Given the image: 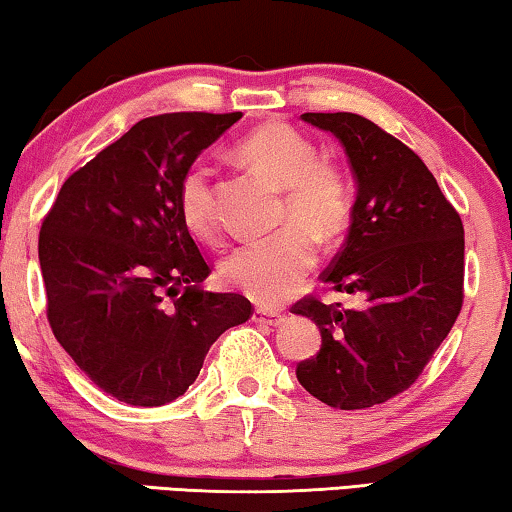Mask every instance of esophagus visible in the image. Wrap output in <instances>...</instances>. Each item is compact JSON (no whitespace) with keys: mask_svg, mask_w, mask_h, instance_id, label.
<instances>
[{"mask_svg":"<svg viewBox=\"0 0 512 512\" xmlns=\"http://www.w3.org/2000/svg\"><path fill=\"white\" fill-rule=\"evenodd\" d=\"M284 318H286L284 314H279V311H272V309H256V311H254V321H256V323L274 325V328L284 323Z\"/></svg>","mask_w":512,"mask_h":512,"instance_id":"obj_1","label":"esophagus"}]
</instances>
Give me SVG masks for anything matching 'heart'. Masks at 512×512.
<instances>
[{
  "label": "heart",
  "mask_w": 512,
  "mask_h": 512,
  "mask_svg": "<svg viewBox=\"0 0 512 512\" xmlns=\"http://www.w3.org/2000/svg\"><path fill=\"white\" fill-rule=\"evenodd\" d=\"M238 157L258 175L284 191L281 224H293L272 238L247 242L226 256L221 272L261 305L291 298L316 265L318 240H332L348 226L353 196L335 166L318 161L316 147L284 122H268L240 140ZM177 210L198 238L217 231L212 170L194 164L177 184Z\"/></svg>",
  "instance_id": "obj_1"
}]
</instances>
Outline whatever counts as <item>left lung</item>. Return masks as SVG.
Returning <instances> with one entry per match:
<instances>
[{"instance_id": "obj_1", "label": "left lung", "mask_w": 512, "mask_h": 512, "mask_svg": "<svg viewBox=\"0 0 512 512\" xmlns=\"http://www.w3.org/2000/svg\"><path fill=\"white\" fill-rule=\"evenodd\" d=\"M342 143L355 180L351 226L321 281L360 309L305 298L293 314L321 330L295 376L332 409H369L404 392L448 337L464 286V226L416 152L355 113H305Z\"/></svg>"}]
</instances>
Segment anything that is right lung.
I'll list each match as a JSON object with an SVG mask.
<instances>
[{
  "mask_svg": "<svg viewBox=\"0 0 512 512\" xmlns=\"http://www.w3.org/2000/svg\"><path fill=\"white\" fill-rule=\"evenodd\" d=\"M240 117H145L76 170L43 219L50 328L87 379L124 404L184 395L221 332L251 316L244 295L203 291L210 265L177 210L184 170Z\"/></svg>",
  "mask_w": 512,
  "mask_h": 512,
  "instance_id": "add662e5",
  "label": "right lung"
}]
</instances>
